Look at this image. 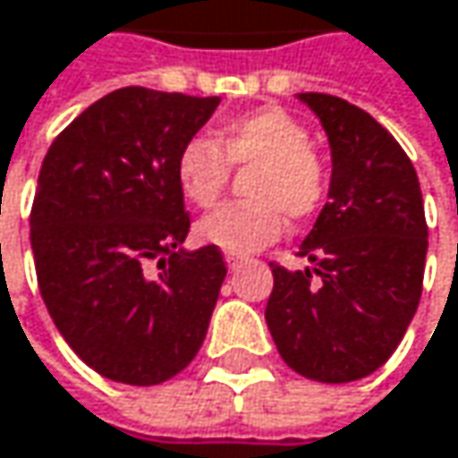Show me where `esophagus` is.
<instances>
[{
  "label": "esophagus",
  "instance_id": "esophagus-1",
  "mask_svg": "<svg viewBox=\"0 0 458 458\" xmlns=\"http://www.w3.org/2000/svg\"><path fill=\"white\" fill-rule=\"evenodd\" d=\"M225 262H228L230 270H238V267L243 265V257H241V254H228V257H225Z\"/></svg>",
  "mask_w": 458,
  "mask_h": 458
}]
</instances>
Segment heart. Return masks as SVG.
<instances>
[{
  "mask_svg": "<svg viewBox=\"0 0 458 458\" xmlns=\"http://www.w3.org/2000/svg\"><path fill=\"white\" fill-rule=\"evenodd\" d=\"M230 164L257 166L246 188L251 199L217 207L196 228L201 241L228 254H251L273 243L284 215L308 220L326 199V166L310 148V132L284 108L225 119L215 127V140H188L174 164L182 196L196 207H212L228 185Z\"/></svg>",
  "mask_w": 458,
  "mask_h": 458,
  "instance_id": "obj_1",
  "label": "heart"
}]
</instances>
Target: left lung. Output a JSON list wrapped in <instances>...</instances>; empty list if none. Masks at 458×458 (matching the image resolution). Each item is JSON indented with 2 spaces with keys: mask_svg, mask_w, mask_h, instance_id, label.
Segmentation results:
<instances>
[{
  "mask_svg": "<svg viewBox=\"0 0 458 458\" xmlns=\"http://www.w3.org/2000/svg\"><path fill=\"white\" fill-rule=\"evenodd\" d=\"M331 148L328 204L300 243L313 267H273L265 320L297 374L342 385L401 344L421 297L427 223L416 169L374 116L320 92L297 95Z\"/></svg>",
  "mask_w": 458,
  "mask_h": 458,
  "instance_id": "1",
  "label": "left lung"
}]
</instances>
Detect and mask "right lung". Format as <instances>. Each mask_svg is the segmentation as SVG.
<instances>
[{
	"mask_svg": "<svg viewBox=\"0 0 458 458\" xmlns=\"http://www.w3.org/2000/svg\"><path fill=\"white\" fill-rule=\"evenodd\" d=\"M217 106L124 87L47 150L31 209L39 292L71 350L111 382L161 385L204 344L228 267L212 243L182 246L174 164Z\"/></svg>",
	"mask_w": 458,
	"mask_h": 458,
	"instance_id": "1",
	"label": "right lung"
}]
</instances>
